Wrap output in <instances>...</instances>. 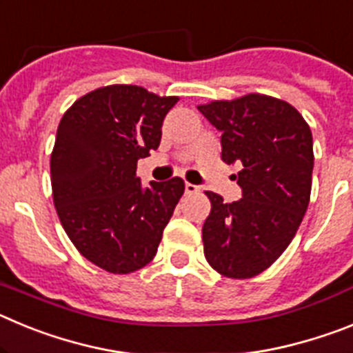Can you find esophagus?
Returning a JSON list of instances; mask_svg holds the SVG:
<instances>
[{"label":"esophagus","instance_id":"34e87169","mask_svg":"<svg viewBox=\"0 0 353 353\" xmlns=\"http://www.w3.org/2000/svg\"><path fill=\"white\" fill-rule=\"evenodd\" d=\"M185 192L187 194H196V192H199V187L194 185V183L185 182Z\"/></svg>","mask_w":353,"mask_h":353}]
</instances>
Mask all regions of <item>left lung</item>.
<instances>
[{"label":"left lung","mask_w":353,"mask_h":353,"mask_svg":"<svg viewBox=\"0 0 353 353\" xmlns=\"http://www.w3.org/2000/svg\"><path fill=\"white\" fill-rule=\"evenodd\" d=\"M223 132V161L239 162L242 198L212 203L203 224L205 258L232 279H249L269 269L297 233L311 196L313 136L288 102L261 93L198 105Z\"/></svg>","instance_id":"obj_1"}]
</instances>
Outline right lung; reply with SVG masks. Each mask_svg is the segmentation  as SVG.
<instances>
[{
    "mask_svg": "<svg viewBox=\"0 0 353 353\" xmlns=\"http://www.w3.org/2000/svg\"><path fill=\"white\" fill-rule=\"evenodd\" d=\"M176 102L136 84H109L77 99L58 125L52 201L72 244L105 272H136L154 260L185 191L180 176L143 189L136 174Z\"/></svg>",
    "mask_w": 353,
    "mask_h": 353,
    "instance_id": "right-lung-1",
    "label": "right lung"
}]
</instances>
